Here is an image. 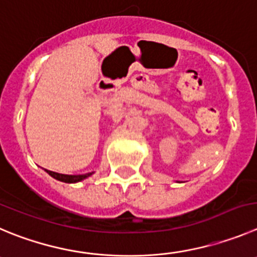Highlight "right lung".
Wrapping results in <instances>:
<instances>
[{
  "mask_svg": "<svg viewBox=\"0 0 257 257\" xmlns=\"http://www.w3.org/2000/svg\"><path fill=\"white\" fill-rule=\"evenodd\" d=\"M45 171H47L50 176L54 177L56 180H59V181H62V183H68V184L82 181V180L87 179L88 176H91V175L93 174V172H88V174H83V175H64V174H58V172L49 171V170H45Z\"/></svg>",
  "mask_w": 257,
  "mask_h": 257,
  "instance_id": "1",
  "label": "right lung"
}]
</instances>
